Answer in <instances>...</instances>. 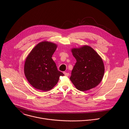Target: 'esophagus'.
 I'll list each match as a JSON object with an SVG mask.
<instances>
[{
    "label": "esophagus",
    "mask_w": 129,
    "mask_h": 129,
    "mask_svg": "<svg viewBox=\"0 0 129 129\" xmlns=\"http://www.w3.org/2000/svg\"><path fill=\"white\" fill-rule=\"evenodd\" d=\"M64 75H65V76H66V77H68L69 75V73L66 72H64Z\"/></svg>",
    "instance_id": "esophagus-1"
}]
</instances>
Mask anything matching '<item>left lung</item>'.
Returning a JSON list of instances; mask_svg holds the SVG:
<instances>
[{
    "mask_svg": "<svg viewBox=\"0 0 129 129\" xmlns=\"http://www.w3.org/2000/svg\"><path fill=\"white\" fill-rule=\"evenodd\" d=\"M71 52L77 60L70 78L73 84L81 91L96 87L104 75L105 67L102 58L88 45L72 48Z\"/></svg>",
    "mask_w": 129,
    "mask_h": 129,
    "instance_id": "1",
    "label": "left lung"
}]
</instances>
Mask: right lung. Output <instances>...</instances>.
<instances>
[{
    "mask_svg": "<svg viewBox=\"0 0 129 129\" xmlns=\"http://www.w3.org/2000/svg\"><path fill=\"white\" fill-rule=\"evenodd\" d=\"M57 45L42 41L37 44L26 57L24 63V75L29 84L35 89L47 91L58 83L63 73L58 70L52 56Z\"/></svg>",
    "mask_w": 129,
    "mask_h": 129,
    "instance_id": "add662e5",
    "label": "right lung"
}]
</instances>
